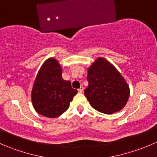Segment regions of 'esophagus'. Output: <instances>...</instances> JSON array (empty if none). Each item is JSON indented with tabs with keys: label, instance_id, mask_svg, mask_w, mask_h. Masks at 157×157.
Wrapping results in <instances>:
<instances>
[{
	"label": "esophagus",
	"instance_id": "34e87169",
	"mask_svg": "<svg viewBox=\"0 0 157 157\" xmlns=\"http://www.w3.org/2000/svg\"><path fill=\"white\" fill-rule=\"evenodd\" d=\"M78 92L80 93H83V86H80V88L78 89Z\"/></svg>",
	"mask_w": 157,
	"mask_h": 157
}]
</instances>
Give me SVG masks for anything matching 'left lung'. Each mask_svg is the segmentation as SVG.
<instances>
[{
	"mask_svg": "<svg viewBox=\"0 0 157 157\" xmlns=\"http://www.w3.org/2000/svg\"><path fill=\"white\" fill-rule=\"evenodd\" d=\"M85 96L90 105L104 114L119 112L127 103L130 89L127 82L109 61L99 58L88 68Z\"/></svg>",
	"mask_w": 157,
	"mask_h": 157,
	"instance_id": "8db88e82",
	"label": "left lung"
}]
</instances>
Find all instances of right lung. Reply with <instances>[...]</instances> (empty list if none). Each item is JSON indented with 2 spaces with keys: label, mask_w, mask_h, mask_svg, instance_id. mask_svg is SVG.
<instances>
[{
  "label": "right lung",
  "mask_w": 157,
  "mask_h": 157,
  "mask_svg": "<svg viewBox=\"0 0 157 157\" xmlns=\"http://www.w3.org/2000/svg\"><path fill=\"white\" fill-rule=\"evenodd\" d=\"M62 69L56 59H47L39 69L32 90L35 110L48 118L60 116L69 108L77 90L61 77Z\"/></svg>",
  "instance_id": "right-lung-1"
}]
</instances>
